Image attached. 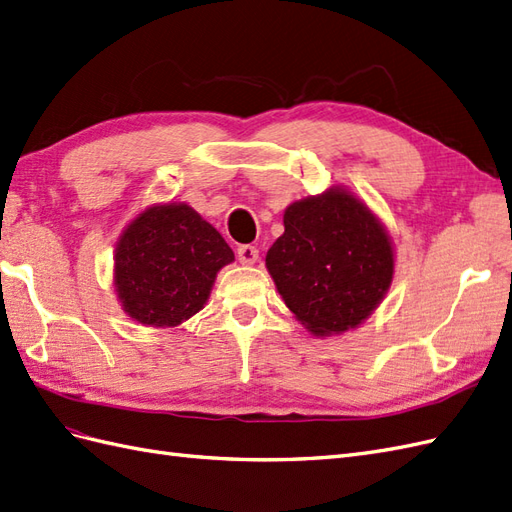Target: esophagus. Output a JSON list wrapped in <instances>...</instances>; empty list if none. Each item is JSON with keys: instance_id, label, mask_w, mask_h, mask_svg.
Instances as JSON below:
<instances>
[{"instance_id": "esophagus-1", "label": "esophagus", "mask_w": 512, "mask_h": 512, "mask_svg": "<svg viewBox=\"0 0 512 512\" xmlns=\"http://www.w3.org/2000/svg\"><path fill=\"white\" fill-rule=\"evenodd\" d=\"M238 259H240V264H244V266H253L255 261L259 259V251L251 244H244V246L238 248Z\"/></svg>"}]
</instances>
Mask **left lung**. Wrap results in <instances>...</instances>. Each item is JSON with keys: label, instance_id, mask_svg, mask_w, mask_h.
I'll use <instances>...</instances> for the list:
<instances>
[{"label": "left lung", "instance_id": "left-lung-1", "mask_svg": "<svg viewBox=\"0 0 512 512\" xmlns=\"http://www.w3.org/2000/svg\"><path fill=\"white\" fill-rule=\"evenodd\" d=\"M266 268L296 320L316 337L346 333L372 316L393 279L389 233L344 188L285 209Z\"/></svg>", "mask_w": 512, "mask_h": 512}]
</instances>
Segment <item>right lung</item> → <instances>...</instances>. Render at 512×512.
<instances>
[{
	"label": "right lung",
	"mask_w": 512,
	"mask_h": 512,
	"mask_svg": "<svg viewBox=\"0 0 512 512\" xmlns=\"http://www.w3.org/2000/svg\"><path fill=\"white\" fill-rule=\"evenodd\" d=\"M233 259L222 235L190 205H151L116 244V296L131 320L177 326L203 309L218 270Z\"/></svg>",
	"instance_id": "obj_1"
}]
</instances>
